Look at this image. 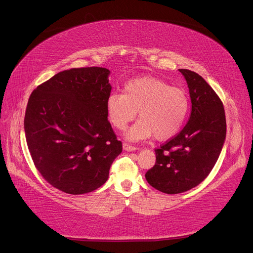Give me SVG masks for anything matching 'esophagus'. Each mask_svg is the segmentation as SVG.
<instances>
[{"label":"esophagus","instance_id":"esophagus-1","mask_svg":"<svg viewBox=\"0 0 253 253\" xmlns=\"http://www.w3.org/2000/svg\"><path fill=\"white\" fill-rule=\"evenodd\" d=\"M123 149L125 151H128V152H131V151H135L136 150V147H134V146H131V145H128V144H126V143H124L123 144Z\"/></svg>","mask_w":253,"mask_h":253}]
</instances>
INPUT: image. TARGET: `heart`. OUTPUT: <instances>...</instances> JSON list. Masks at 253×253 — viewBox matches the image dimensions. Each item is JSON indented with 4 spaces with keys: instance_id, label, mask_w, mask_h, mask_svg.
<instances>
[{
    "instance_id": "heart-1",
    "label": "heart",
    "mask_w": 253,
    "mask_h": 253,
    "mask_svg": "<svg viewBox=\"0 0 253 253\" xmlns=\"http://www.w3.org/2000/svg\"><path fill=\"white\" fill-rule=\"evenodd\" d=\"M189 107V97L182 88L154 77L130 80L123 93L111 92L106 100L108 120L119 130H124L138 110L141 119L125 133L130 142L152 136L158 141L173 137L182 127Z\"/></svg>"
}]
</instances>
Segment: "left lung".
Listing matches in <instances>:
<instances>
[{"label":"left lung","instance_id":"obj_1","mask_svg":"<svg viewBox=\"0 0 253 253\" xmlns=\"http://www.w3.org/2000/svg\"><path fill=\"white\" fill-rule=\"evenodd\" d=\"M190 91L191 116L181 131L156 149V163L145 177L154 189L179 194L201 183L216 165L226 137L225 111L200 75L179 70Z\"/></svg>","mask_w":253,"mask_h":253}]
</instances>
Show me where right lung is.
Wrapping results in <instances>:
<instances>
[{"label":"right lung","mask_w":253,"mask_h":253,"mask_svg":"<svg viewBox=\"0 0 253 253\" xmlns=\"http://www.w3.org/2000/svg\"><path fill=\"white\" fill-rule=\"evenodd\" d=\"M109 75L98 67L65 70L37 86L28 101L24 128L33 163L64 193L100 188L122 152L107 120Z\"/></svg>","instance_id":"obj_1"}]
</instances>
